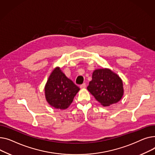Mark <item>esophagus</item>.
Returning <instances> with one entry per match:
<instances>
[{"label": "esophagus", "mask_w": 155, "mask_h": 155, "mask_svg": "<svg viewBox=\"0 0 155 155\" xmlns=\"http://www.w3.org/2000/svg\"><path fill=\"white\" fill-rule=\"evenodd\" d=\"M86 87V83H83V84L80 85V88H81V89H84V88H85Z\"/></svg>", "instance_id": "34e87169"}]
</instances>
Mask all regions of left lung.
Here are the masks:
<instances>
[{
    "mask_svg": "<svg viewBox=\"0 0 155 155\" xmlns=\"http://www.w3.org/2000/svg\"><path fill=\"white\" fill-rule=\"evenodd\" d=\"M87 89L104 106L120 101L124 93L121 79L109 69L94 71Z\"/></svg>",
    "mask_w": 155,
    "mask_h": 155,
    "instance_id": "left-lung-1",
    "label": "left lung"
}]
</instances>
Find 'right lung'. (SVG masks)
I'll return each instance as SVG.
<instances>
[{
    "label": "right lung",
    "instance_id": "add662e5",
    "mask_svg": "<svg viewBox=\"0 0 155 155\" xmlns=\"http://www.w3.org/2000/svg\"><path fill=\"white\" fill-rule=\"evenodd\" d=\"M79 89L57 67L51 72L45 86V99L51 106L65 110L72 103Z\"/></svg>",
    "mask_w": 155,
    "mask_h": 155
}]
</instances>
